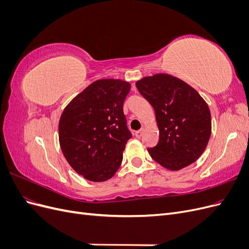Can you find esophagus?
Segmentation results:
<instances>
[{
  "label": "esophagus",
  "mask_w": 249,
  "mask_h": 249,
  "mask_svg": "<svg viewBox=\"0 0 249 249\" xmlns=\"http://www.w3.org/2000/svg\"><path fill=\"white\" fill-rule=\"evenodd\" d=\"M143 131H144V129H143V127H142V129L141 130H139V131H137L136 133H135V136H136V138H141V136H142V135H143Z\"/></svg>",
  "instance_id": "1"
}]
</instances>
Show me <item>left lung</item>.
<instances>
[{"mask_svg": "<svg viewBox=\"0 0 249 249\" xmlns=\"http://www.w3.org/2000/svg\"><path fill=\"white\" fill-rule=\"evenodd\" d=\"M136 87L153 106L159 127V142L147 149L150 157L172 171L194 163L206 149L212 132L205 100L186 82L168 73L142 78Z\"/></svg>", "mask_w": 249, "mask_h": 249, "instance_id": "left-lung-1", "label": "left lung"}]
</instances>
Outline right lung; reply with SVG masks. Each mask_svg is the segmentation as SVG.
Returning a JSON list of instances; mask_svg holds the SVG:
<instances>
[{
  "label": "right lung",
  "mask_w": 249,
  "mask_h": 249,
  "mask_svg": "<svg viewBox=\"0 0 249 249\" xmlns=\"http://www.w3.org/2000/svg\"><path fill=\"white\" fill-rule=\"evenodd\" d=\"M129 82L102 79L91 83L64 108L59 143L66 161L84 178L105 182L118 170L132 138L124 114Z\"/></svg>",
  "instance_id": "add662e5"
}]
</instances>
